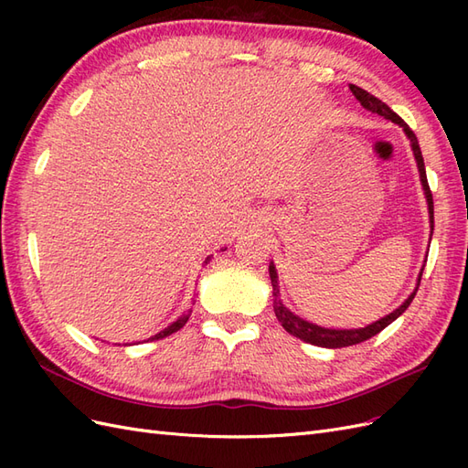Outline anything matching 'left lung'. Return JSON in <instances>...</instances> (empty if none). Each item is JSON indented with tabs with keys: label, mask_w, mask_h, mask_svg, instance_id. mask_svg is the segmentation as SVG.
I'll return each instance as SVG.
<instances>
[{
	"label": "left lung",
	"mask_w": 468,
	"mask_h": 468,
	"mask_svg": "<svg viewBox=\"0 0 468 468\" xmlns=\"http://www.w3.org/2000/svg\"><path fill=\"white\" fill-rule=\"evenodd\" d=\"M351 93L356 95L357 101L371 112H377V115L385 117L388 121H392L394 124L402 126V131L406 133V136L410 138V144H412V150H414V155H416V162H418V169H420V179H421V186H423V193H426V199H428V208H430V222L433 226V197H431V191H430V183H428V176H426V165H423V155H421V150H420V144H418V138L414 134V131L410 129V126L396 115V112L387 105L382 103L380 99H377L375 95H371L369 91H365L357 86H349ZM423 273V269H421ZM269 277H271V285H273V310H275V316L277 320L281 322L282 328H285L291 335L303 339V342L306 344H313V346H318V347H347V346H356V344H361L365 342V339H369L373 335H377L380 330H385L388 324H392L396 318H399L404 310L410 306V303L414 301V296L418 292V287H420V279L421 275L418 277V287L416 291L408 296V299L394 310V313L387 314L385 318H380L369 325H365V328H359V330H330V328H320V325L316 324H310L303 318H299L296 314H292L291 310L281 303L279 299V282H277V271H275V265L269 263Z\"/></svg>",
	"instance_id": "obj_1"
}]
</instances>
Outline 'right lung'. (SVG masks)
Wrapping results in <instances>:
<instances>
[{"mask_svg": "<svg viewBox=\"0 0 468 468\" xmlns=\"http://www.w3.org/2000/svg\"><path fill=\"white\" fill-rule=\"evenodd\" d=\"M208 260H210V258H207V260H205V263H207ZM187 320H189V314H183V316H181V318H177V320H176V322H174L172 325H167V328H165V330H162L160 334H155V335H154V337H150V339H162V337H165V335H172L174 332L181 330V328H183V325H186V324H187Z\"/></svg>", "mask_w": 468, "mask_h": 468, "instance_id": "1", "label": "right lung"}]
</instances>
